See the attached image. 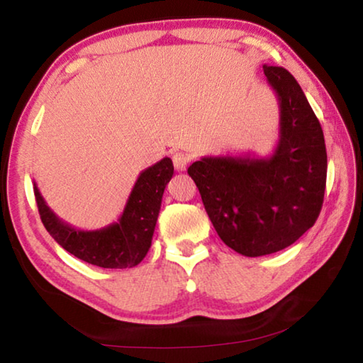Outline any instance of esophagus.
Instances as JSON below:
<instances>
[{"label": "esophagus", "instance_id": "obj_1", "mask_svg": "<svg viewBox=\"0 0 363 363\" xmlns=\"http://www.w3.org/2000/svg\"><path fill=\"white\" fill-rule=\"evenodd\" d=\"M189 162H190V158L186 155V153H182V152L173 153V163H174V168H176L177 171H184V169H186Z\"/></svg>", "mask_w": 363, "mask_h": 363}]
</instances>
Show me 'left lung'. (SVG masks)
Listing matches in <instances>:
<instances>
[{
	"label": "left lung",
	"instance_id": "obj_1",
	"mask_svg": "<svg viewBox=\"0 0 363 363\" xmlns=\"http://www.w3.org/2000/svg\"><path fill=\"white\" fill-rule=\"evenodd\" d=\"M262 69L280 110L272 155H210L187 169L220 240L248 257L277 253L309 230L327 184L323 131L303 89L284 67Z\"/></svg>",
	"mask_w": 363,
	"mask_h": 363
}]
</instances>
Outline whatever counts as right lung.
<instances>
[{"label":"right lung","mask_w":363,"mask_h":363,"mask_svg":"<svg viewBox=\"0 0 363 363\" xmlns=\"http://www.w3.org/2000/svg\"><path fill=\"white\" fill-rule=\"evenodd\" d=\"M174 167L164 157L138 176L121 216L97 230H82L60 219L33 184L43 224L60 247L78 259L104 269L134 267L144 259L152 245L163 192L173 177Z\"/></svg>","instance_id":"add662e5"}]
</instances>
